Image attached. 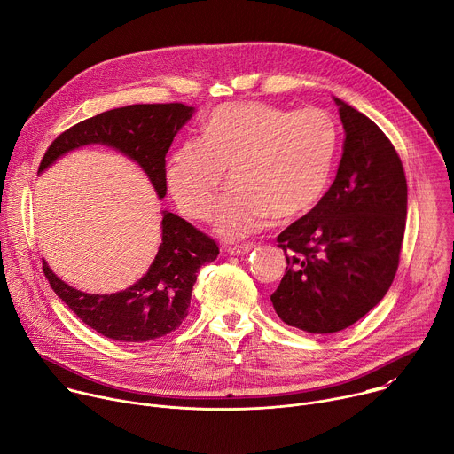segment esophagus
I'll return each mask as SVG.
<instances>
[{"label": "esophagus", "instance_id": "esophagus-1", "mask_svg": "<svg viewBox=\"0 0 454 454\" xmlns=\"http://www.w3.org/2000/svg\"><path fill=\"white\" fill-rule=\"evenodd\" d=\"M253 247H254V244H253V242H246V244H235V246H230L226 251H228L230 254H244V253L251 251Z\"/></svg>", "mask_w": 454, "mask_h": 454}]
</instances>
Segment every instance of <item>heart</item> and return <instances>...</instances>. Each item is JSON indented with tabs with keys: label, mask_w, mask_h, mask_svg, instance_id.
<instances>
[{
	"label": "heart",
	"mask_w": 454,
	"mask_h": 454,
	"mask_svg": "<svg viewBox=\"0 0 454 454\" xmlns=\"http://www.w3.org/2000/svg\"><path fill=\"white\" fill-rule=\"evenodd\" d=\"M340 149V129L319 107L289 111L264 102L217 106L200 138L183 140L168 156L165 181L177 208L212 221L223 237L261 230L270 215L291 221L312 210L327 192Z\"/></svg>",
	"instance_id": "obj_1"
}]
</instances>
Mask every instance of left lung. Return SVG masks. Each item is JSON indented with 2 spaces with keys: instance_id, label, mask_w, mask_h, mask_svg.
Instances as JSON below:
<instances>
[{
  "instance_id": "1",
  "label": "left lung",
  "mask_w": 454,
  "mask_h": 454,
  "mask_svg": "<svg viewBox=\"0 0 454 454\" xmlns=\"http://www.w3.org/2000/svg\"><path fill=\"white\" fill-rule=\"evenodd\" d=\"M334 100L345 127L336 179L277 237L287 268L271 294L273 307L287 325L312 334L354 325L384 298L399 268L408 214L394 144L368 116Z\"/></svg>"
}]
</instances>
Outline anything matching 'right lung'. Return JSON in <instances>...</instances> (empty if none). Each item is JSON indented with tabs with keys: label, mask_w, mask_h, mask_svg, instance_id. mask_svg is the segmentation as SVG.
Listing matches in <instances>:
<instances>
[{
	"label": "right lung",
	"mask_w": 454,
	"mask_h": 454,
	"mask_svg": "<svg viewBox=\"0 0 454 454\" xmlns=\"http://www.w3.org/2000/svg\"><path fill=\"white\" fill-rule=\"evenodd\" d=\"M193 107L172 104H135L91 116L59 135L44 153L39 172L59 156L90 144L109 145L135 160L165 198V156ZM163 237L147 275L114 294H88L64 284L43 261V271L55 294L88 327L120 343H145L176 331L188 314L192 287L201 266L215 261L219 246L207 233L167 212Z\"/></svg>",
	"instance_id": "1"
}]
</instances>
